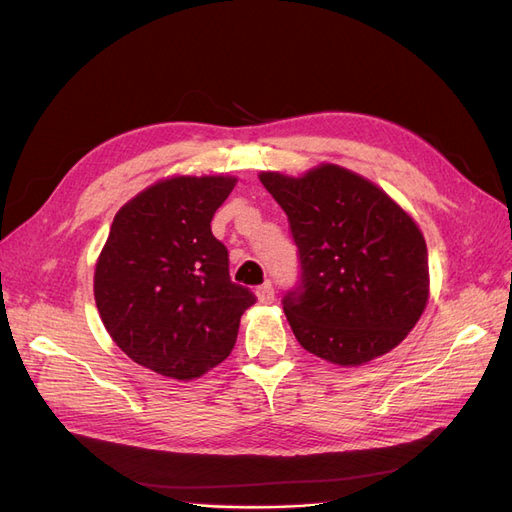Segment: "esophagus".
Segmentation results:
<instances>
[{"instance_id":"esophagus-1","label":"esophagus","mask_w":512,"mask_h":512,"mask_svg":"<svg viewBox=\"0 0 512 512\" xmlns=\"http://www.w3.org/2000/svg\"><path fill=\"white\" fill-rule=\"evenodd\" d=\"M254 294H256V299H258L262 305H269V303H273V299H275V290H273V286H271L269 282L258 286V288L254 290Z\"/></svg>"}]
</instances>
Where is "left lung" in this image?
I'll return each mask as SVG.
<instances>
[{
    "label": "left lung",
    "mask_w": 512,
    "mask_h": 512,
    "mask_svg": "<svg viewBox=\"0 0 512 512\" xmlns=\"http://www.w3.org/2000/svg\"><path fill=\"white\" fill-rule=\"evenodd\" d=\"M258 179L299 245L303 286L284 297L299 344L359 367L404 342L429 301L427 245L412 215L374 181L329 162Z\"/></svg>",
    "instance_id": "left-lung-1"
}]
</instances>
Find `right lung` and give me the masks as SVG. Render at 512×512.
Masks as SVG:
<instances>
[{
    "label": "right lung",
    "instance_id": "add662e5",
    "mask_svg": "<svg viewBox=\"0 0 512 512\" xmlns=\"http://www.w3.org/2000/svg\"><path fill=\"white\" fill-rule=\"evenodd\" d=\"M232 175H173L123 205L96 260L94 297L113 342L158 376L190 382L235 348L254 294L230 282L213 213Z\"/></svg>",
    "mask_w": 512,
    "mask_h": 512
}]
</instances>
